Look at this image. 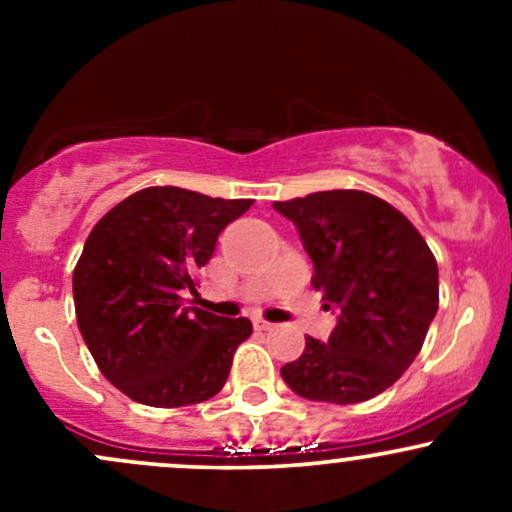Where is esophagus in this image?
<instances>
[{
	"instance_id": "obj_1",
	"label": "esophagus",
	"mask_w": 512,
	"mask_h": 512,
	"mask_svg": "<svg viewBox=\"0 0 512 512\" xmlns=\"http://www.w3.org/2000/svg\"><path fill=\"white\" fill-rule=\"evenodd\" d=\"M252 324H255V329H257V332H270V329H275V324L265 322V319H260V317H257L255 322H252Z\"/></svg>"
}]
</instances>
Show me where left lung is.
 I'll return each mask as SVG.
<instances>
[{
  "label": "left lung",
  "instance_id": "left-lung-1",
  "mask_svg": "<svg viewBox=\"0 0 512 512\" xmlns=\"http://www.w3.org/2000/svg\"><path fill=\"white\" fill-rule=\"evenodd\" d=\"M272 208L297 227L312 285L337 312L327 342L307 337L282 379L309 401L374 399L421 352L438 312L436 257L406 215L364 190H324Z\"/></svg>",
  "mask_w": 512,
  "mask_h": 512
}]
</instances>
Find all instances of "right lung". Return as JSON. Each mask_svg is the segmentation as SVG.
<instances>
[{
    "label": "right lung",
    "mask_w": 512,
    "mask_h": 512,
    "mask_svg": "<svg viewBox=\"0 0 512 512\" xmlns=\"http://www.w3.org/2000/svg\"><path fill=\"white\" fill-rule=\"evenodd\" d=\"M252 200L146 188L108 210L74 270L76 322L101 374L158 409L200 404L225 386L247 317L188 307L218 235ZM193 302V299H190Z\"/></svg>",
    "instance_id": "obj_1"
}]
</instances>
